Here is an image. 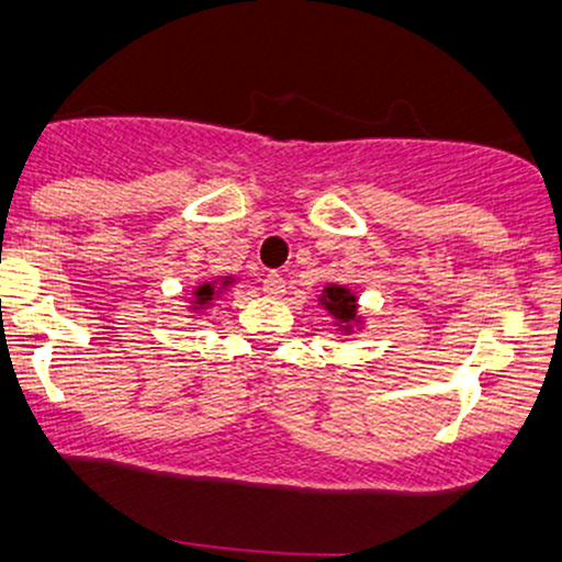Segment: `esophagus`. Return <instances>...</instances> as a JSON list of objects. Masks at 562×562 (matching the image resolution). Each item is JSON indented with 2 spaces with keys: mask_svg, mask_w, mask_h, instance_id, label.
I'll use <instances>...</instances> for the list:
<instances>
[{
  "mask_svg": "<svg viewBox=\"0 0 562 562\" xmlns=\"http://www.w3.org/2000/svg\"><path fill=\"white\" fill-rule=\"evenodd\" d=\"M283 289H286V283H283L281 273H268L266 279H262V294L266 296H281Z\"/></svg>",
  "mask_w": 562,
  "mask_h": 562,
  "instance_id": "1",
  "label": "esophagus"
}]
</instances>
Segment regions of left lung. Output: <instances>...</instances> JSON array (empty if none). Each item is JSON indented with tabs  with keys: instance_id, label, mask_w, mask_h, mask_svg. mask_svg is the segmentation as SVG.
Masks as SVG:
<instances>
[{
	"instance_id": "8db88e82",
	"label": "left lung",
	"mask_w": 562,
	"mask_h": 562,
	"mask_svg": "<svg viewBox=\"0 0 562 562\" xmlns=\"http://www.w3.org/2000/svg\"><path fill=\"white\" fill-rule=\"evenodd\" d=\"M317 307L328 313L334 330L344 338H355L364 330L367 317L359 313V296L355 289L344 286V283H325L323 292L317 294Z\"/></svg>"
}]
</instances>
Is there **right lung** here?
I'll list each match as a JSON object with an SVG mask.
<instances>
[{"mask_svg": "<svg viewBox=\"0 0 562 562\" xmlns=\"http://www.w3.org/2000/svg\"><path fill=\"white\" fill-rule=\"evenodd\" d=\"M237 281H239L237 276H211V279L198 281L195 286L187 289V304H184L187 315L184 317L198 321V317L205 315L207 310H211L213 304H216Z\"/></svg>", "mask_w": 562, "mask_h": 562, "instance_id": "add662e5", "label": "right lung"}]
</instances>
